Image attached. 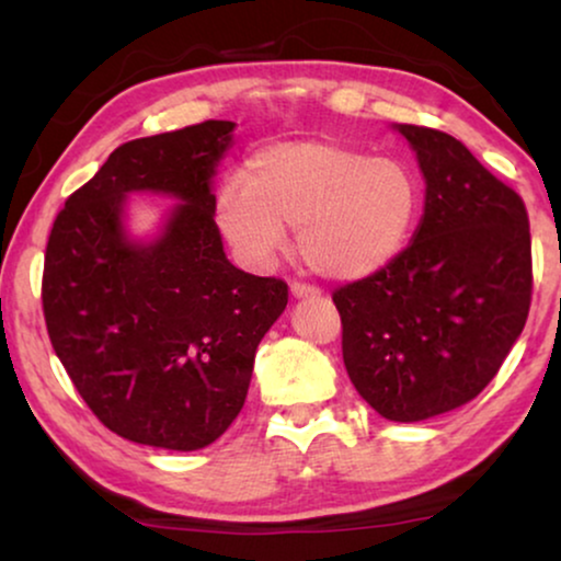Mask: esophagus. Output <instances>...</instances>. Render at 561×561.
<instances>
[{"label": "esophagus", "instance_id": "obj_1", "mask_svg": "<svg viewBox=\"0 0 561 561\" xmlns=\"http://www.w3.org/2000/svg\"><path fill=\"white\" fill-rule=\"evenodd\" d=\"M290 296L294 298H319L321 290L317 286H309V283L294 280L290 283Z\"/></svg>", "mask_w": 561, "mask_h": 561}]
</instances>
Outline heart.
Returning <instances> with one entry per match:
<instances>
[{"mask_svg": "<svg viewBox=\"0 0 561 561\" xmlns=\"http://www.w3.org/2000/svg\"><path fill=\"white\" fill-rule=\"evenodd\" d=\"M421 188L396 158L329 140L267 145L242 181L219 191V227L248 257L265 260L298 227V252L313 273L359 280L380 273L409 242Z\"/></svg>", "mask_w": 561, "mask_h": 561, "instance_id": "1", "label": "heart"}]
</instances>
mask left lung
<instances>
[{"mask_svg": "<svg viewBox=\"0 0 561 561\" xmlns=\"http://www.w3.org/2000/svg\"><path fill=\"white\" fill-rule=\"evenodd\" d=\"M426 179L413 242L380 273L336 288L342 357L357 393L390 421H424L482 393L531 309L524 198L462 142L398 127Z\"/></svg>", "mask_w": 561, "mask_h": 561, "instance_id": "1", "label": "left lung"}]
</instances>
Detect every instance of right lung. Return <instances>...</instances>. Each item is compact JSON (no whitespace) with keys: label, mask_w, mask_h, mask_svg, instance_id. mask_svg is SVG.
<instances>
[{"label":"right lung","mask_w":561,"mask_h":561,"mask_svg":"<svg viewBox=\"0 0 561 561\" xmlns=\"http://www.w3.org/2000/svg\"><path fill=\"white\" fill-rule=\"evenodd\" d=\"M234 125H198L119 145L53 221L43 317L53 350L91 413L129 442L202 449L248 396L255 350L288 304V283L229 263L211 194ZM129 190L179 195L167 232L133 245Z\"/></svg>","instance_id":"obj_1"}]
</instances>
